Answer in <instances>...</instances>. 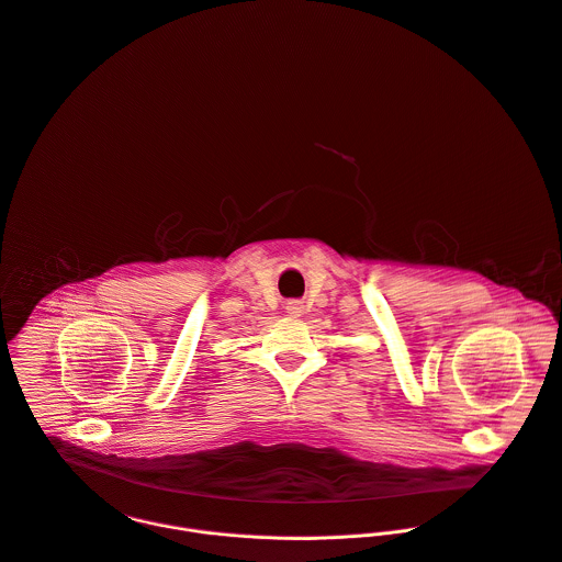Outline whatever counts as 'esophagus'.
<instances>
[{
    "label": "esophagus",
    "mask_w": 562,
    "mask_h": 562,
    "mask_svg": "<svg viewBox=\"0 0 562 562\" xmlns=\"http://www.w3.org/2000/svg\"><path fill=\"white\" fill-rule=\"evenodd\" d=\"M286 313L291 315V317H300L302 313H304V304L302 302H297V300H291V302H286Z\"/></svg>",
    "instance_id": "34e87169"
}]
</instances>
